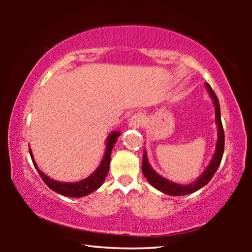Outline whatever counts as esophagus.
<instances>
[{
  "label": "esophagus",
  "instance_id": "obj_1",
  "mask_svg": "<svg viewBox=\"0 0 252 252\" xmlns=\"http://www.w3.org/2000/svg\"><path fill=\"white\" fill-rule=\"evenodd\" d=\"M146 122V118H144L143 114L136 113L134 116H132L129 120V126L130 127H140L144 125Z\"/></svg>",
  "mask_w": 252,
  "mask_h": 252
}]
</instances>
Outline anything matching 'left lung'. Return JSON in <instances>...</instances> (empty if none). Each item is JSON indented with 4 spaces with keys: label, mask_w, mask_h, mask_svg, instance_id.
<instances>
[{
    "label": "left lung",
    "mask_w": 252,
    "mask_h": 252,
    "mask_svg": "<svg viewBox=\"0 0 252 252\" xmlns=\"http://www.w3.org/2000/svg\"><path fill=\"white\" fill-rule=\"evenodd\" d=\"M206 87L208 89L209 93H210V95L213 100V103H215V106H216V123L217 126H218V140H217L216 151H215V155L212 157L210 164L208 165V168L204 170V172L201 174V176H200L193 183H190V185H187V186L178 185V183L169 181L167 179L159 176V174H158L155 170L151 168V165L149 164V161H148L147 152L143 151L142 172L144 174V177L147 178V180L150 182V185L152 187H155L156 189H158L165 194L185 195V194L195 192V191L201 189V188L206 186L207 183L211 180L212 177L215 176L217 169H218V167L221 163V160H222V156L224 151V132H223L222 122H221V117H220L219 101H218V97H217V95L215 94V92H213L212 88L210 87V84L206 83Z\"/></svg>",
    "instance_id": "8db88e82"
}]
</instances>
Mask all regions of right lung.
Segmentation results:
<instances>
[{
  "label": "right lung",
  "instance_id": "right-lung-1",
  "mask_svg": "<svg viewBox=\"0 0 252 252\" xmlns=\"http://www.w3.org/2000/svg\"><path fill=\"white\" fill-rule=\"evenodd\" d=\"M119 135H120V132L114 131L108 136V139H106L105 153H104L103 159H102L101 163L99 165V168H97L90 177H88L87 179H84V180H82V181L74 182V183L55 181V180H53V179H50L48 176H45V174L42 172L41 170H39V168H37L30 147H29V151H30V156H31V159H32L34 167L36 168L37 172H39L40 177L42 178V180L44 181L45 185L48 186L50 189H52L53 191H55V192H58L60 194L66 195V197L80 198V197H84V195L92 193L93 191L99 189V188L102 186V183H103L106 174H108V172H109L111 152H112L113 146L118 140Z\"/></svg>",
  "mask_w": 252,
  "mask_h": 252
}]
</instances>
